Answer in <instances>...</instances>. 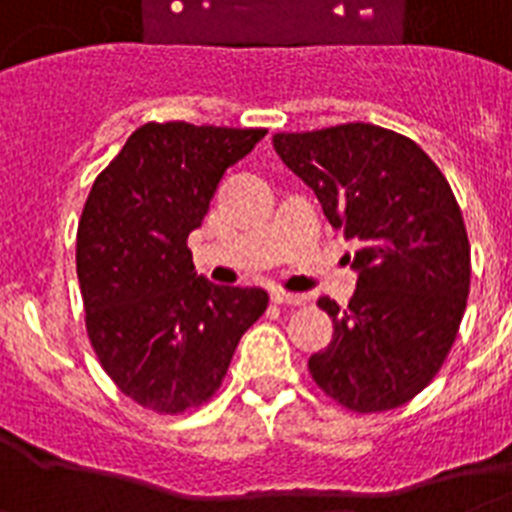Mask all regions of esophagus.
Wrapping results in <instances>:
<instances>
[{"mask_svg":"<svg viewBox=\"0 0 512 512\" xmlns=\"http://www.w3.org/2000/svg\"><path fill=\"white\" fill-rule=\"evenodd\" d=\"M270 299H273L276 305H289V307H302L307 302L305 294H292V292H284V289H273Z\"/></svg>","mask_w":512,"mask_h":512,"instance_id":"1","label":"esophagus"}]
</instances>
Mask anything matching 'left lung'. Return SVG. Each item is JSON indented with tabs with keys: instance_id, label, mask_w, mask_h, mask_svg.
<instances>
[{
	"instance_id": "1",
	"label": "left lung",
	"mask_w": 512,
	"mask_h": 512,
	"mask_svg": "<svg viewBox=\"0 0 512 512\" xmlns=\"http://www.w3.org/2000/svg\"><path fill=\"white\" fill-rule=\"evenodd\" d=\"M273 147L355 242L357 289L326 350L310 357L323 392L352 413H384L434 381L458 339L471 244L447 178L413 139L371 123L276 134Z\"/></svg>"
}]
</instances>
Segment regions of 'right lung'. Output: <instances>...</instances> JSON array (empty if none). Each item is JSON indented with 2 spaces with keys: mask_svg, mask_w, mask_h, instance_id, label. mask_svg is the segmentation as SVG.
I'll return each mask as SVG.
<instances>
[{
  "mask_svg": "<svg viewBox=\"0 0 512 512\" xmlns=\"http://www.w3.org/2000/svg\"><path fill=\"white\" fill-rule=\"evenodd\" d=\"M265 134L184 120L144 123L83 205L76 268L86 334L112 384L152 413L205 405L244 331L268 307L263 289L197 276L186 244L228 165Z\"/></svg>",
  "mask_w": 512,
  "mask_h": 512,
  "instance_id": "right-lung-1",
  "label": "right lung"
}]
</instances>
